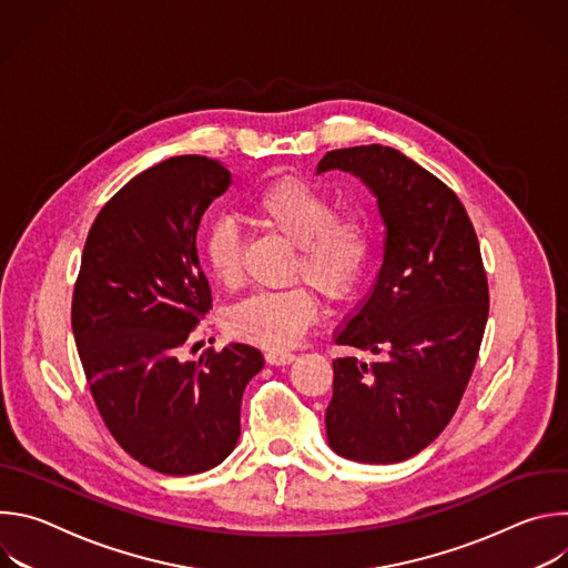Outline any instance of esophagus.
I'll return each mask as SVG.
<instances>
[{"label":"esophagus","instance_id":"34e87169","mask_svg":"<svg viewBox=\"0 0 568 568\" xmlns=\"http://www.w3.org/2000/svg\"><path fill=\"white\" fill-rule=\"evenodd\" d=\"M265 359L267 364L272 366H285V364H292L296 359L294 353H287V351H267L265 353Z\"/></svg>","mask_w":568,"mask_h":568}]
</instances>
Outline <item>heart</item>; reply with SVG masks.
Here are the masks:
<instances>
[{
	"mask_svg": "<svg viewBox=\"0 0 568 568\" xmlns=\"http://www.w3.org/2000/svg\"><path fill=\"white\" fill-rule=\"evenodd\" d=\"M261 224L298 250L294 276L307 278L328 301L348 298L362 283L373 256V224L364 211L337 213V204L316 186L283 178L252 197ZM206 265L215 281L233 285L240 276L242 237L229 217L213 220L202 237ZM316 316L310 287L256 292L231 307L226 331L240 342L287 348L301 339Z\"/></svg>",
	"mask_w": 568,
	"mask_h": 568,
	"instance_id": "obj_1",
	"label": "heart"
}]
</instances>
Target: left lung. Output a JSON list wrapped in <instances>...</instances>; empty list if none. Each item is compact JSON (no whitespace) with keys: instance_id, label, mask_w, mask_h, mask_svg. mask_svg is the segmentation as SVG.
Returning <instances> with one entry per match:
<instances>
[{"instance_id":"8db88e82","label":"left lung","mask_w":568,"mask_h":568,"mask_svg":"<svg viewBox=\"0 0 568 568\" xmlns=\"http://www.w3.org/2000/svg\"><path fill=\"white\" fill-rule=\"evenodd\" d=\"M326 171L359 178L384 222L373 290L335 335L373 359L333 362L328 445L357 463H399L438 438L471 377L490 310L478 237L456 193L399 150H333L316 175Z\"/></svg>"}]
</instances>
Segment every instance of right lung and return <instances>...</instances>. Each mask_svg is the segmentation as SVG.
Returning a JSON list of instances; mask_svg holds the SVG:
<instances>
[{
    "mask_svg": "<svg viewBox=\"0 0 568 568\" xmlns=\"http://www.w3.org/2000/svg\"><path fill=\"white\" fill-rule=\"evenodd\" d=\"M229 184L224 164L200 154L139 173L97 215L73 287L71 328L105 427L134 460L171 476L233 452L242 393L265 364L247 344L180 357L211 310L200 220Z\"/></svg>",
    "mask_w": 568,
    "mask_h": 568,
    "instance_id": "right-lung-1",
    "label": "right lung"
}]
</instances>
